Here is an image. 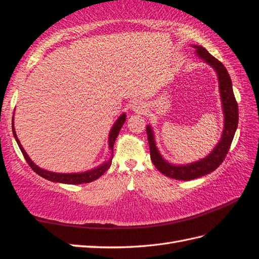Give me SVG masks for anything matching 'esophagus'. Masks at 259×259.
<instances>
[{
  "instance_id": "34e87169",
  "label": "esophagus",
  "mask_w": 259,
  "mask_h": 259,
  "mask_svg": "<svg viewBox=\"0 0 259 259\" xmlns=\"http://www.w3.org/2000/svg\"><path fill=\"white\" fill-rule=\"evenodd\" d=\"M132 110L136 113H144L146 110V105L145 103L143 102L142 100H135L133 102V104H132Z\"/></svg>"
}]
</instances>
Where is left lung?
Returning <instances> with one entry per match:
<instances>
[{"mask_svg":"<svg viewBox=\"0 0 259 259\" xmlns=\"http://www.w3.org/2000/svg\"><path fill=\"white\" fill-rule=\"evenodd\" d=\"M194 48L196 49L197 54L214 67L217 72L224 114H225V127H224L222 140L207 157L189 165L175 166L165 162L162 156H160L156 145H155L153 132L151 127L147 126L146 133L153 164L165 176L178 181H191L194 180V178H198L214 171L225 159L229 148H231L235 132H236L238 125V104L236 99H235L232 79L226 67L223 65L222 62L210 55L205 48L200 47V45H194Z\"/></svg>","mask_w":259,"mask_h":259,"instance_id":"left-lung-1","label":"left lung"}]
</instances>
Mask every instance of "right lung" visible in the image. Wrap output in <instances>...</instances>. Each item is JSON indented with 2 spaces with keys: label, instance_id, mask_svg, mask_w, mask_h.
Returning <instances> with one entry per match:
<instances>
[{
  "label": "right lung",
  "instance_id": "right-lung-1",
  "mask_svg": "<svg viewBox=\"0 0 259 259\" xmlns=\"http://www.w3.org/2000/svg\"><path fill=\"white\" fill-rule=\"evenodd\" d=\"M126 119V116L125 114H123L122 116H120L117 120L116 123L114 124L113 128L111 131V134H110V148L113 151V147H114V143L115 141H116V137L119 133L120 128H122V126L125 122ZM13 120V119H12ZM12 131H13V135L15 137L16 140V143L17 145H19L21 152L23 154V156H24L25 160L27 162V164L30 165V167L35 171L36 174H38L39 176H42L44 178H47V180L51 181V182H56V183H64V184H86V183H91L93 182L95 180H97V178L101 177L103 174L105 173V171L110 168V166L112 164V158L108 160L107 163L103 164L102 166H100V167H97L95 169H92L90 171H85V173H75V174H57V173H52V171H48V170H44L42 168L37 167V166L34 164L32 160L30 159V157L27 156V154L25 153L24 148L22 147L21 143L19 141V139H17L16 136V133H15V130H14V125L12 123Z\"/></svg>",
  "mask_w": 259,
  "mask_h": 259
}]
</instances>
